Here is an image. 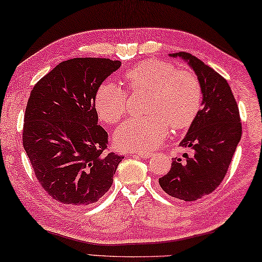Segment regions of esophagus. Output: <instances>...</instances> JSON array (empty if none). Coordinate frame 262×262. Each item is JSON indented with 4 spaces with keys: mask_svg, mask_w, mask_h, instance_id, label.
I'll list each match as a JSON object with an SVG mask.
<instances>
[{
    "mask_svg": "<svg viewBox=\"0 0 262 262\" xmlns=\"http://www.w3.org/2000/svg\"><path fill=\"white\" fill-rule=\"evenodd\" d=\"M136 154H138L139 157L143 159H148L150 155H152V153H150L149 150H139V152H137Z\"/></svg>",
    "mask_w": 262,
    "mask_h": 262,
    "instance_id": "1",
    "label": "esophagus"
}]
</instances>
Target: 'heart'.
I'll return each mask as SVG.
<instances>
[{"label":"heart","mask_w":262,"mask_h":262,"mask_svg":"<svg viewBox=\"0 0 262 262\" xmlns=\"http://www.w3.org/2000/svg\"><path fill=\"white\" fill-rule=\"evenodd\" d=\"M125 80L131 91H150L149 116L127 119L114 135L118 148L150 150L166 138L169 126L175 131L189 128L200 113L204 91L195 75L181 71L175 64L146 59L128 69ZM128 108V95L113 81H103L94 95V109L107 124L118 122Z\"/></svg>","instance_id":"1"}]
</instances>
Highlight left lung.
<instances>
[{
	"mask_svg": "<svg viewBox=\"0 0 262 262\" xmlns=\"http://www.w3.org/2000/svg\"><path fill=\"white\" fill-rule=\"evenodd\" d=\"M187 61L203 86V108L180 146L193 150L185 160L172 159L167 175L159 184L169 195L194 201L212 193L227 175L242 138L239 109L230 86L216 71L193 55L170 54Z\"/></svg>",
	"mask_w": 262,
	"mask_h": 262,
	"instance_id": "obj_1",
	"label": "left lung"
}]
</instances>
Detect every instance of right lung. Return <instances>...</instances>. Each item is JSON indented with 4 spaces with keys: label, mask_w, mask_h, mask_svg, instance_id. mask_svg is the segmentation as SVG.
<instances>
[{
    "label": "right lung",
    "mask_w": 262,
    "mask_h": 262,
    "mask_svg": "<svg viewBox=\"0 0 262 262\" xmlns=\"http://www.w3.org/2000/svg\"><path fill=\"white\" fill-rule=\"evenodd\" d=\"M121 67L109 58L61 62L36 82L27 101L23 146L36 180L62 204L86 207L110 189L124 157L108 152L94 95Z\"/></svg>",
    "instance_id": "add662e5"
}]
</instances>
